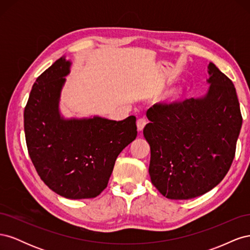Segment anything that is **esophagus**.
<instances>
[{
  "label": "esophagus",
  "mask_w": 250,
  "mask_h": 250,
  "mask_svg": "<svg viewBox=\"0 0 250 250\" xmlns=\"http://www.w3.org/2000/svg\"><path fill=\"white\" fill-rule=\"evenodd\" d=\"M146 124H147V121H146V119H144V118H141V119H139V120L137 121L138 130H139V131H143L144 127L146 126Z\"/></svg>",
  "instance_id": "obj_1"
}]
</instances>
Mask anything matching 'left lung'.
<instances>
[{
  "label": "left lung",
  "mask_w": 250,
  "mask_h": 250,
  "mask_svg": "<svg viewBox=\"0 0 250 250\" xmlns=\"http://www.w3.org/2000/svg\"><path fill=\"white\" fill-rule=\"evenodd\" d=\"M207 94L155 104L143 133L150 145L151 183L169 199L185 200L221 183L236 152L242 116L236 88L209 62Z\"/></svg>",
  "instance_id": "1"
}]
</instances>
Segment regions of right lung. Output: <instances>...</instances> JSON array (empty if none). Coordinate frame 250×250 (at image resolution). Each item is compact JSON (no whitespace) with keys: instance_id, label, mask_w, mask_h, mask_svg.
I'll return each mask as SVG.
<instances>
[{"instance_id":"1","label":"right lung","mask_w":250,"mask_h":250,"mask_svg":"<svg viewBox=\"0 0 250 250\" xmlns=\"http://www.w3.org/2000/svg\"><path fill=\"white\" fill-rule=\"evenodd\" d=\"M71 64L60 57L36 79L24 111L26 143L52 191L69 199L94 198L107 187L121 151L137 138V119H65L59 101Z\"/></svg>"}]
</instances>
